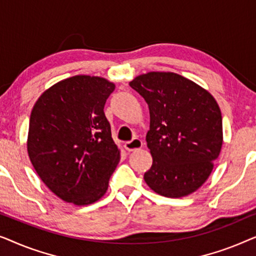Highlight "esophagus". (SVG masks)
<instances>
[{
	"mask_svg": "<svg viewBox=\"0 0 256 256\" xmlns=\"http://www.w3.org/2000/svg\"><path fill=\"white\" fill-rule=\"evenodd\" d=\"M143 146V142L140 138H132V141H128L124 143V148L127 152H134V150H138Z\"/></svg>",
	"mask_w": 256,
	"mask_h": 256,
	"instance_id": "1",
	"label": "esophagus"
}]
</instances>
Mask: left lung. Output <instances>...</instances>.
Returning <instances> with one entry per match:
<instances>
[{
    "label": "left lung",
    "instance_id": "obj_1",
    "mask_svg": "<svg viewBox=\"0 0 256 256\" xmlns=\"http://www.w3.org/2000/svg\"><path fill=\"white\" fill-rule=\"evenodd\" d=\"M149 106L148 186L164 197L198 190L222 146V112L208 90L172 72H149L129 82Z\"/></svg>",
    "mask_w": 256,
    "mask_h": 256
}]
</instances>
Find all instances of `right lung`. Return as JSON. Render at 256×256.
Wrapping results in <instances>:
<instances>
[{"instance_id":"add662e5","label":"right lung","mask_w":256,"mask_h":256,"mask_svg":"<svg viewBox=\"0 0 256 256\" xmlns=\"http://www.w3.org/2000/svg\"><path fill=\"white\" fill-rule=\"evenodd\" d=\"M113 82L74 76L45 90L31 110L28 154L43 183L64 202L82 206L106 194L120 150L104 107Z\"/></svg>"}]
</instances>
